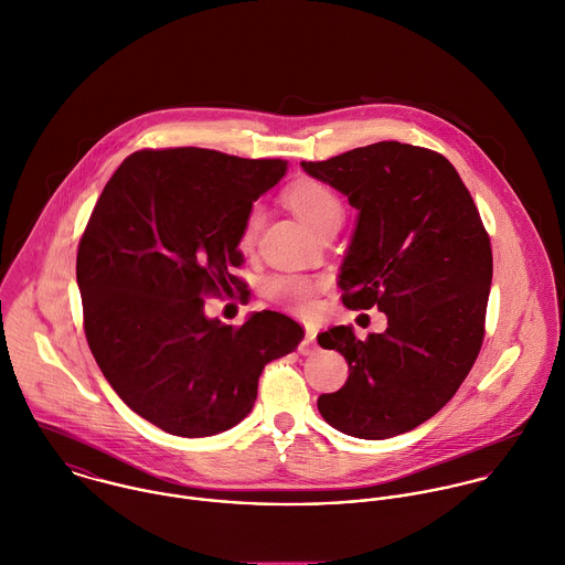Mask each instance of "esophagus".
<instances>
[{
  "mask_svg": "<svg viewBox=\"0 0 565 565\" xmlns=\"http://www.w3.org/2000/svg\"><path fill=\"white\" fill-rule=\"evenodd\" d=\"M317 349H319V344H317V332L308 328V330H306V339L301 340V344H299V351H301L303 355H312Z\"/></svg>",
  "mask_w": 565,
  "mask_h": 565,
  "instance_id": "34e87169",
  "label": "esophagus"
}]
</instances>
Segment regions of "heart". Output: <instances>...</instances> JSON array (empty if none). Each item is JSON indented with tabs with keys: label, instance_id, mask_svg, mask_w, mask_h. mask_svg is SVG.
<instances>
[{
	"label": "heart",
	"instance_id": "b5f03b06",
	"mask_svg": "<svg viewBox=\"0 0 565 565\" xmlns=\"http://www.w3.org/2000/svg\"><path fill=\"white\" fill-rule=\"evenodd\" d=\"M290 207L301 216V221L317 233L332 223H342V203L339 196L323 183H299L288 194ZM259 210L253 207L244 221L239 242L248 246L257 233ZM266 292L270 299L284 303L286 308L308 315L315 308V284L299 275H275L266 281Z\"/></svg>",
	"mask_w": 565,
	"mask_h": 565
}]
</instances>
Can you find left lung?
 I'll return each mask as SVG.
<instances>
[{
	"mask_svg": "<svg viewBox=\"0 0 565 565\" xmlns=\"http://www.w3.org/2000/svg\"><path fill=\"white\" fill-rule=\"evenodd\" d=\"M301 168L358 210L340 264L342 303L377 306L388 323L366 340L351 326L319 334L349 364L344 386L319 397V413L355 439L404 435L450 402L480 351L493 275L489 235L439 152L377 141Z\"/></svg>",
	"mask_w": 565,
	"mask_h": 565,
	"instance_id": "obj_1",
	"label": "left lung"
}]
</instances>
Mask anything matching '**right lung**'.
Masks as SVG:
<instances>
[{"label": "right lung", "mask_w": 565, "mask_h": 565, "mask_svg": "<svg viewBox=\"0 0 565 565\" xmlns=\"http://www.w3.org/2000/svg\"><path fill=\"white\" fill-rule=\"evenodd\" d=\"M286 170L205 148L141 150L98 199L76 259L87 342L121 402L168 435L239 424L264 366L303 340L279 312H253L239 328L205 315L210 292H244L231 275L244 221Z\"/></svg>", "instance_id": "add662e5"}]
</instances>
